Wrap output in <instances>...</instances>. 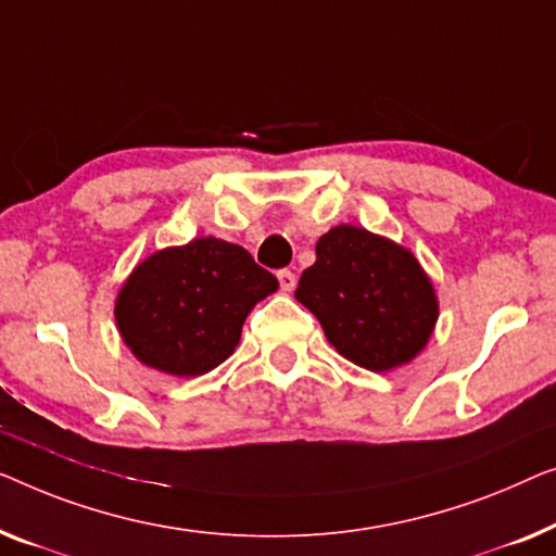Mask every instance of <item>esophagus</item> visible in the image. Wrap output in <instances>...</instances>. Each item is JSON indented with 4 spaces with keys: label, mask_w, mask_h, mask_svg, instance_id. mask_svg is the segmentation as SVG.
Returning <instances> with one entry per match:
<instances>
[{
    "label": "esophagus",
    "mask_w": 556,
    "mask_h": 556,
    "mask_svg": "<svg viewBox=\"0 0 556 556\" xmlns=\"http://www.w3.org/2000/svg\"><path fill=\"white\" fill-rule=\"evenodd\" d=\"M277 279H279V287L285 289V292H292L294 285H296L294 271H289V269H279V271H277Z\"/></svg>",
    "instance_id": "obj_1"
}]
</instances>
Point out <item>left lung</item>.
<instances>
[{"instance_id":"obj_1","label":"left lung","mask_w":556,"mask_h":556,"mask_svg":"<svg viewBox=\"0 0 556 556\" xmlns=\"http://www.w3.org/2000/svg\"><path fill=\"white\" fill-rule=\"evenodd\" d=\"M294 296L340 355L372 372L416 357L438 317L433 285L416 256L348 224L317 241V262L302 271Z\"/></svg>"}]
</instances>
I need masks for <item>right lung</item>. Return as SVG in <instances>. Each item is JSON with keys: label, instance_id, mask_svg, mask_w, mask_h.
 <instances>
[{"label": "right lung", "instance_id": "right-lung-1", "mask_svg": "<svg viewBox=\"0 0 556 556\" xmlns=\"http://www.w3.org/2000/svg\"><path fill=\"white\" fill-rule=\"evenodd\" d=\"M277 287L247 249L203 237L138 264L115 302V319L140 363L193 378L233 353L247 315Z\"/></svg>", "mask_w": 556, "mask_h": 556}]
</instances>
